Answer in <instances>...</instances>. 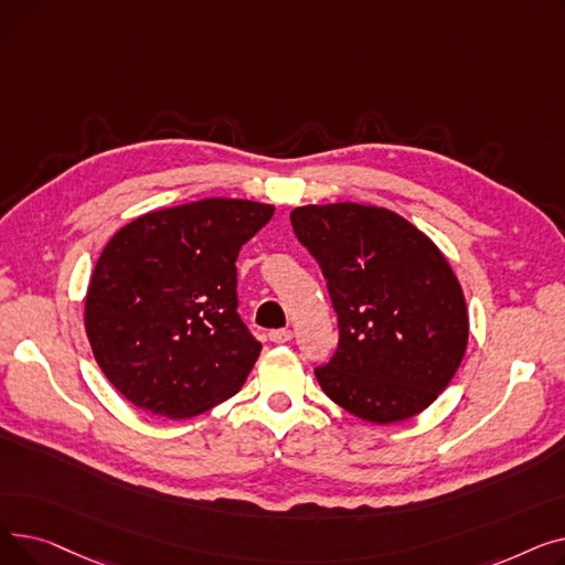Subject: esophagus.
<instances>
[{"label":"esophagus","instance_id":"34e87169","mask_svg":"<svg viewBox=\"0 0 565 565\" xmlns=\"http://www.w3.org/2000/svg\"><path fill=\"white\" fill-rule=\"evenodd\" d=\"M290 339H292L290 330H275V332H270V341L273 343H288Z\"/></svg>","mask_w":565,"mask_h":565}]
</instances>
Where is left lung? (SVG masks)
<instances>
[{
	"mask_svg": "<svg viewBox=\"0 0 565 565\" xmlns=\"http://www.w3.org/2000/svg\"><path fill=\"white\" fill-rule=\"evenodd\" d=\"M290 222L339 316V348L316 369L322 392L375 426L417 417L449 387L469 339L465 295L447 256L377 205L309 203Z\"/></svg>",
	"mask_w": 565,
	"mask_h": 565,
	"instance_id": "8db88e82",
	"label": "left lung"
}]
</instances>
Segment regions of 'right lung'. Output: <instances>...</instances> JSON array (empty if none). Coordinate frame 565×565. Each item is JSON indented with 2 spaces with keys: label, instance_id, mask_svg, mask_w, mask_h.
I'll list each match as a JSON object with an SVG mask.
<instances>
[{
  "label": "right lung",
  "instance_id": "obj_1",
  "mask_svg": "<svg viewBox=\"0 0 565 565\" xmlns=\"http://www.w3.org/2000/svg\"><path fill=\"white\" fill-rule=\"evenodd\" d=\"M275 205L201 199L139 215L105 245L84 330L135 407L190 419L241 392L260 343L237 316L235 260Z\"/></svg>",
  "mask_w": 565,
  "mask_h": 565
}]
</instances>
